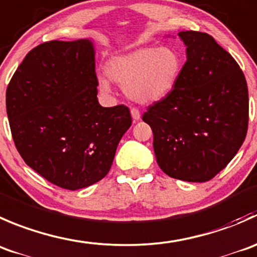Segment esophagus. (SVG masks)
Instances as JSON below:
<instances>
[{
	"label": "esophagus",
	"mask_w": 257,
	"mask_h": 257,
	"mask_svg": "<svg viewBox=\"0 0 257 257\" xmlns=\"http://www.w3.org/2000/svg\"><path fill=\"white\" fill-rule=\"evenodd\" d=\"M131 116H132V118H134L135 121H139L140 118H141V112H140L139 108L132 107L131 108Z\"/></svg>",
	"instance_id": "obj_1"
}]
</instances>
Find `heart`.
Returning a JSON list of instances; mask_svg holds the SVG:
<instances>
[{"mask_svg":"<svg viewBox=\"0 0 257 257\" xmlns=\"http://www.w3.org/2000/svg\"><path fill=\"white\" fill-rule=\"evenodd\" d=\"M184 68L181 53L172 47H140L108 60L106 72L113 82L123 86L126 93L139 102H155L175 88ZM103 92L111 88L106 76L98 77Z\"/></svg>","mask_w":257,"mask_h":257,"instance_id":"obj_1","label":"heart"}]
</instances>
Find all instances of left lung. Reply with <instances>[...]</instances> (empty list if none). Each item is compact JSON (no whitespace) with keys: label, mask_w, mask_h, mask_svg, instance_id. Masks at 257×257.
Wrapping results in <instances>:
<instances>
[{"label":"left lung","mask_w":257,"mask_h":257,"mask_svg":"<svg viewBox=\"0 0 257 257\" xmlns=\"http://www.w3.org/2000/svg\"><path fill=\"white\" fill-rule=\"evenodd\" d=\"M187 60L174 90L147 107L160 169L174 179L205 182L227 166L245 141L248 91L235 58L214 37L182 31Z\"/></svg>","instance_id":"1"}]
</instances>
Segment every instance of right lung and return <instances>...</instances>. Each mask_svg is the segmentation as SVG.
<instances>
[{
	"label": "right lung",
	"mask_w": 257,
	"mask_h": 257,
	"mask_svg": "<svg viewBox=\"0 0 257 257\" xmlns=\"http://www.w3.org/2000/svg\"><path fill=\"white\" fill-rule=\"evenodd\" d=\"M93 56L88 40L41 43L27 53L7 86L17 151L61 189H83L102 180L132 123L127 106L98 103Z\"/></svg>",
	"instance_id": "add662e5"
}]
</instances>
